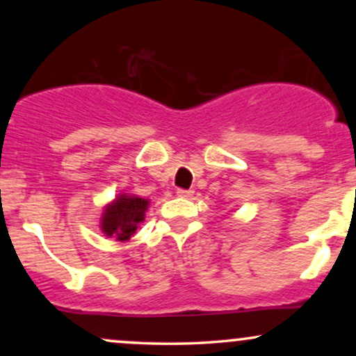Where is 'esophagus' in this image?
<instances>
[{
    "label": "esophagus",
    "instance_id": "obj_1",
    "mask_svg": "<svg viewBox=\"0 0 356 356\" xmlns=\"http://www.w3.org/2000/svg\"><path fill=\"white\" fill-rule=\"evenodd\" d=\"M177 195L179 197H192L194 195V191H187V189H177Z\"/></svg>",
    "mask_w": 356,
    "mask_h": 356
}]
</instances>
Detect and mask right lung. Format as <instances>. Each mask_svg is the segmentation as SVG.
I'll return each instance as SVG.
<instances>
[{
	"label": "right lung",
	"mask_w": 356,
	"mask_h": 356,
	"mask_svg": "<svg viewBox=\"0 0 356 356\" xmlns=\"http://www.w3.org/2000/svg\"><path fill=\"white\" fill-rule=\"evenodd\" d=\"M149 207L147 199L137 195L118 194L115 201L105 206L100 218V229L108 238L115 241H129L130 236L136 234L137 226L144 220L145 211Z\"/></svg>",
	"instance_id": "1"
}]
</instances>
